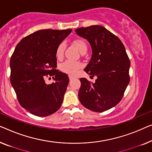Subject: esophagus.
<instances>
[{"instance_id":"esophagus-1","label":"esophagus","mask_w":152,"mask_h":152,"mask_svg":"<svg viewBox=\"0 0 152 152\" xmlns=\"http://www.w3.org/2000/svg\"><path fill=\"white\" fill-rule=\"evenodd\" d=\"M74 79V77L73 76H72V75H69V80H73Z\"/></svg>"}]
</instances>
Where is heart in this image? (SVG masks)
<instances>
[{
    "mask_svg": "<svg viewBox=\"0 0 152 152\" xmlns=\"http://www.w3.org/2000/svg\"><path fill=\"white\" fill-rule=\"evenodd\" d=\"M72 44L75 46V47L80 53L87 50V45L86 42L82 39H77L72 42ZM65 49L64 43L61 42L58 45L56 50V57L58 58H61L64 55V51ZM81 67V64L80 62H75L70 60H66L64 62H63L60 65V69L63 72L66 73L73 75L77 71L78 69H80Z\"/></svg>",
    "mask_w": 152,
    "mask_h": 152,
    "instance_id": "obj_1",
    "label": "heart"
}]
</instances>
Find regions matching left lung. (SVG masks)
<instances>
[{"label": "left lung", "instance_id": "left-lung-1", "mask_svg": "<svg viewBox=\"0 0 152 152\" xmlns=\"http://www.w3.org/2000/svg\"><path fill=\"white\" fill-rule=\"evenodd\" d=\"M92 48V57L84 71L97 79L91 83L81 78L78 97L87 109L102 113L117 105L129 82L130 61L122 42L100 25L75 29Z\"/></svg>", "mask_w": 152, "mask_h": 152}]
</instances>
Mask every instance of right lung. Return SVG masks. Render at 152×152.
Returning <instances> with one entry per match:
<instances>
[{
  "mask_svg": "<svg viewBox=\"0 0 152 152\" xmlns=\"http://www.w3.org/2000/svg\"><path fill=\"white\" fill-rule=\"evenodd\" d=\"M72 29L39 30L23 38L10 60V81L21 106L34 115L47 116L58 111L69 82L56 70V50ZM55 82L45 79L53 76Z\"/></svg>",
  "mask_w": 152,
  "mask_h": 152,
  "instance_id": "right-lung-1",
  "label": "right lung"
}]
</instances>
